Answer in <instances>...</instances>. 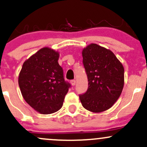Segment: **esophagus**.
Wrapping results in <instances>:
<instances>
[{
	"label": "esophagus",
	"instance_id": "esophagus-1",
	"mask_svg": "<svg viewBox=\"0 0 147 147\" xmlns=\"http://www.w3.org/2000/svg\"><path fill=\"white\" fill-rule=\"evenodd\" d=\"M70 84H71L72 86H75L76 84V80H75V79H73V80H71L70 81Z\"/></svg>",
	"mask_w": 147,
	"mask_h": 147
}]
</instances>
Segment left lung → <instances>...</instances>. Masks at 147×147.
I'll use <instances>...</instances> for the list:
<instances>
[{
    "instance_id": "1",
    "label": "left lung",
    "mask_w": 147,
    "mask_h": 147,
    "mask_svg": "<svg viewBox=\"0 0 147 147\" xmlns=\"http://www.w3.org/2000/svg\"><path fill=\"white\" fill-rule=\"evenodd\" d=\"M88 88L79 95L84 108L92 113L109 109L120 96L124 84V66L111 50L91 43L82 50Z\"/></svg>"
}]
</instances>
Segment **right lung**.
<instances>
[{"instance_id": "right-lung-1", "label": "right lung", "mask_w": 147, "mask_h": 147, "mask_svg": "<svg viewBox=\"0 0 147 147\" xmlns=\"http://www.w3.org/2000/svg\"><path fill=\"white\" fill-rule=\"evenodd\" d=\"M59 53L45 47L23 63L18 85L25 102L41 114H51L63 106L70 84L58 63Z\"/></svg>"}]
</instances>
